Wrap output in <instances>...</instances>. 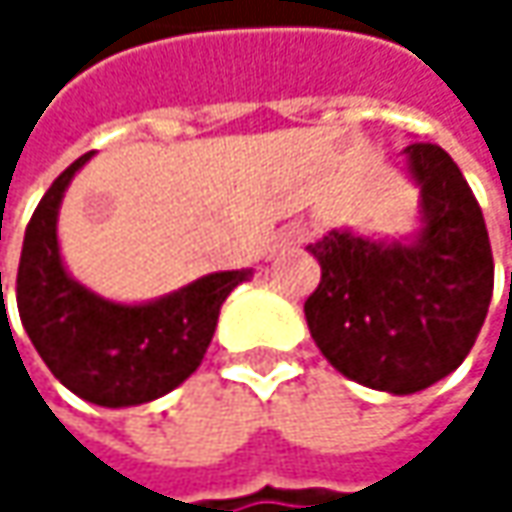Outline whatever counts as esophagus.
Masks as SVG:
<instances>
[{
	"mask_svg": "<svg viewBox=\"0 0 512 512\" xmlns=\"http://www.w3.org/2000/svg\"><path fill=\"white\" fill-rule=\"evenodd\" d=\"M308 240V228L305 225H290L284 234H281V246H299Z\"/></svg>",
	"mask_w": 512,
	"mask_h": 512,
	"instance_id": "1",
	"label": "esophagus"
}]
</instances>
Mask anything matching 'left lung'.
Listing matches in <instances>:
<instances>
[{
    "instance_id": "1",
    "label": "left lung",
    "mask_w": 512,
    "mask_h": 512,
    "mask_svg": "<svg viewBox=\"0 0 512 512\" xmlns=\"http://www.w3.org/2000/svg\"><path fill=\"white\" fill-rule=\"evenodd\" d=\"M403 154L421 186L424 228L412 243L329 231L308 246L323 269L305 299L314 344L347 379L388 394L424 391L460 367L495 281L486 222L457 162L430 142Z\"/></svg>"
}]
</instances>
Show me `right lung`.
<instances>
[{"label": "right lung", "mask_w": 512, "mask_h": 512, "mask_svg": "<svg viewBox=\"0 0 512 512\" xmlns=\"http://www.w3.org/2000/svg\"><path fill=\"white\" fill-rule=\"evenodd\" d=\"M88 156L55 177L32 213L17 269V308L38 356L64 388L109 409L139 406L195 373L222 302L252 269L204 275L145 305H118L73 281L58 255L55 222L64 189Z\"/></svg>", "instance_id": "obj_1"}]
</instances>
